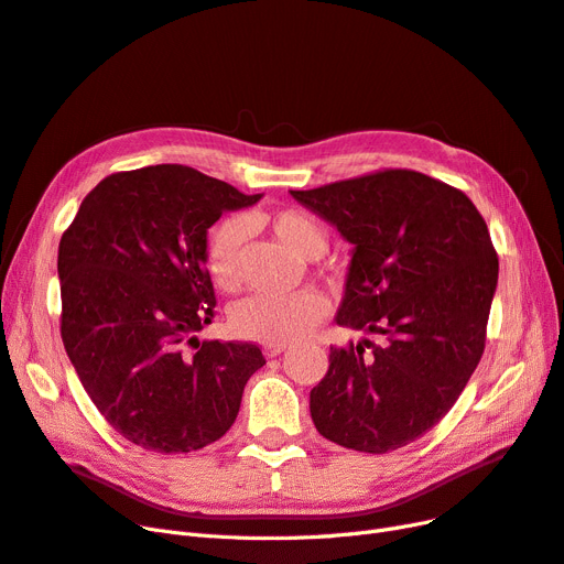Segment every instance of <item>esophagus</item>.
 <instances>
[{"mask_svg": "<svg viewBox=\"0 0 564 564\" xmlns=\"http://www.w3.org/2000/svg\"><path fill=\"white\" fill-rule=\"evenodd\" d=\"M284 349H286V343H265V345H263V352H265L268 359H273V357L282 355Z\"/></svg>", "mask_w": 564, "mask_h": 564, "instance_id": "1", "label": "esophagus"}]
</instances>
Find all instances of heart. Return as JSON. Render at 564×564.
<instances>
[{"mask_svg": "<svg viewBox=\"0 0 564 564\" xmlns=\"http://www.w3.org/2000/svg\"><path fill=\"white\" fill-rule=\"evenodd\" d=\"M273 236L294 251L299 259H319L326 247V228L303 209H280L273 215H259ZM247 226L242 219H226L207 238V270L224 291L242 286V247ZM328 301L315 289H303L291 296H251L232 307L230 326L240 338L259 343H289L305 336L324 319Z\"/></svg>", "mask_w": 564, "mask_h": 564, "instance_id": "b5f03b06", "label": "heart"}]
</instances>
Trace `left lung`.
Masks as SVG:
<instances>
[{
    "label": "left lung",
    "mask_w": 564,
    "mask_h": 564,
    "mask_svg": "<svg viewBox=\"0 0 564 564\" xmlns=\"http://www.w3.org/2000/svg\"><path fill=\"white\" fill-rule=\"evenodd\" d=\"M291 196L355 245L336 322L382 336L332 347L310 415L343 448H403L451 411L482 357L499 275L488 224L459 188L415 170Z\"/></svg>",
    "instance_id": "1"
}]
</instances>
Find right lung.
<instances>
[{
  "label": "right lung",
  "instance_id": "obj_1",
  "mask_svg": "<svg viewBox=\"0 0 564 564\" xmlns=\"http://www.w3.org/2000/svg\"><path fill=\"white\" fill-rule=\"evenodd\" d=\"M259 198L186 165H149L105 177L63 232L67 357L97 411L144 451L221 438L265 364L259 345L196 338L217 305L207 228Z\"/></svg>",
  "mask_w": 564,
  "mask_h": 564
}]
</instances>
